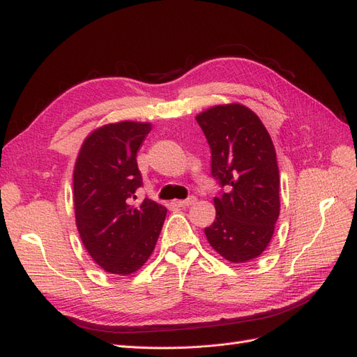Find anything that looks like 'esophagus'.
I'll return each instance as SVG.
<instances>
[{"label":"esophagus","mask_w":357,"mask_h":357,"mask_svg":"<svg viewBox=\"0 0 357 357\" xmlns=\"http://www.w3.org/2000/svg\"><path fill=\"white\" fill-rule=\"evenodd\" d=\"M197 198L195 197H190L188 199H180V201H176V205H178V207H189V205L195 204Z\"/></svg>","instance_id":"obj_1"}]
</instances>
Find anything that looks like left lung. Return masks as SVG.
Masks as SVG:
<instances>
[{
  "label": "left lung",
  "mask_w": 357,
  "mask_h": 357,
  "mask_svg": "<svg viewBox=\"0 0 357 357\" xmlns=\"http://www.w3.org/2000/svg\"><path fill=\"white\" fill-rule=\"evenodd\" d=\"M211 147V174L225 188L214 197L215 220L205 228L210 245L232 264L261 256L280 214L275 147L259 116L231 102L197 114Z\"/></svg>",
  "instance_id": "obj_1"
}]
</instances>
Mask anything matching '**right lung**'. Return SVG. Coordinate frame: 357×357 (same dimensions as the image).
<instances>
[{
	"instance_id": "1",
	"label": "right lung",
	"mask_w": 357,
	"mask_h": 357,
	"mask_svg": "<svg viewBox=\"0 0 357 357\" xmlns=\"http://www.w3.org/2000/svg\"><path fill=\"white\" fill-rule=\"evenodd\" d=\"M152 123H107L84 138L73 171L80 240L105 273L129 275L153 253L167 208L152 199L132 204L142 186L137 150Z\"/></svg>"
}]
</instances>
